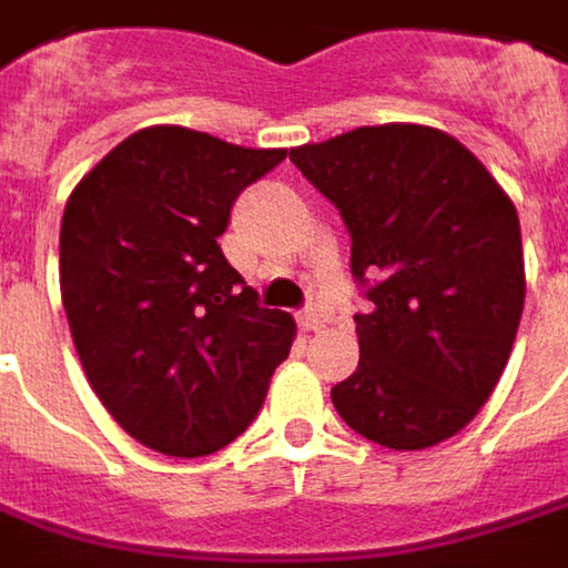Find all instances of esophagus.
Returning a JSON list of instances; mask_svg holds the SVG:
<instances>
[{
  "label": "esophagus",
  "mask_w": 568,
  "mask_h": 568,
  "mask_svg": "<svg viewBox=\"0 0 568 568\" xmlns=\"http://www.w3.org/2000/svg\"><path fill=\"white\" fill-rule=\"evenodd\" d=\"M323 323H326V320H323V313H320L316 306H310V310H304V313H297V326H301L304 333H316Z\"/></svg>",
  "instance_id": "34e87169"
}]
</instances>
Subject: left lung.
<instances>
[{"label":"left lung","instance_id":"8db88e82","mask_svg":"<svg viewBox=\"0 0 568 568\" xmlns=\"http://www.w3.org/2000/svg\"><path fill=\"white\" fill-rule=\"evenodd\" d=\"M343 216L358 368L333 407L365 439L426 449L491 397L524 313L520 223L498 181L453 135L429 125H365L291 151Z\"/></svg>","mask_w":568,"mask_h":568}]
</instances>
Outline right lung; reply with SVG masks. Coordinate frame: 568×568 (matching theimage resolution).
<instances>
[{
    "label": "right lung",
    "instance_id": "1",
    "mask_svg": "<svg viewBox=\"0 0 568 568\" xmlns=\"http://www.w3.org/2000/svg\"><path fill=\"white\" fill-rule=\"evenodd\" d=\"M181 125L119 142L73 186L61 297L83 372L132 439L196 459L258 417L294 320L225 262L235 196L284 161Z\"/></svg>",
    "mask_w": 568,
    "mask_h": 568
}]
</instances>
